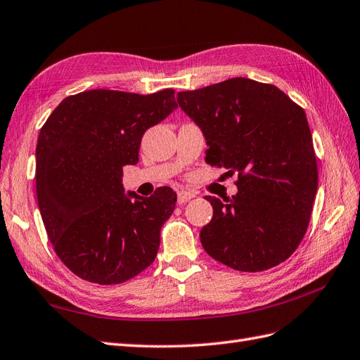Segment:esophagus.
<instances>
[{
	"instance_id": "esophagus-1",
	"label": "esophagus",
	"mask_w": 360,
	"mask_h": 360,
	"mask_svg": "<svg viewBox=\"0 0 360 360\" xmlns=\"http://www.w3.org/2000/svg\"><path fill=\"white\" fill-rule=\"evenodd\" d=\"M196 194L191 193V191H186V190H179L178 191V203H186L190 199H193Z\"/></svg>"
}]
</instances>
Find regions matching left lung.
<instances>
[{
	"mask_svg": "<svg viewBox=\"0 0 360 360\" xmlns=\"http://www.w3.org/2000/svg\"><path fill=\"white\" fill-rule=\"evenodd\" d=\"M178 104L207 139V161L237 173L238 193L205 196L212 219L200 231L211 258L256 273L282 264L309 226L318 187L304 110L273 84L249 78L178 94Z\"/></svg>",
	"mask_w": 360,
	"mask_h": 360,
	"instance_id": "1",
	"label": "left lung"
}]
</instances>
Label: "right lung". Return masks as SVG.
<instances>
[{
	"label": "right lung",
	"mask_w": 360,
	"mask_h": 360,
	"mask_svg": "<svg viewBox=\"0 0 360 360\" xmlns=\"http://www.w3.org/2000/svg\"><path fill=\"white\" fill-rule=\"evenodd\" d=\"M174 90L95 89L65 98L40 128L36 194L48 238L68 269L99 285L123 283L153 262L176 193H123L145 131L176 108Z\"/></svg>",
	"instance_id": "add662e5"
}]
</instances>
